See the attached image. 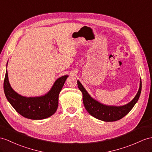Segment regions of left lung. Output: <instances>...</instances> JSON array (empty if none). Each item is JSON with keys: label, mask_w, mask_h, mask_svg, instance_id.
Listing matches in <instances>:
<instances>
[{"label": "left lung", "mask_w": 152, "mask_h": 152, "mask_svg": "<svg viewBox=\"0 0 152 152\" xmlns=\"http://www.w3.org/2000/svg\"><path fill=\"white\" fill-rule=\"evenodd\" d=\"M77 85L83 94V103L87 112L96 119L105 122L116 121L126 115L137 102L142 89L140 79L138 92L132 101L124 106H115L102 104L92 98L79 80H77Z\"/></svg>", "instance_id": "1"}]
</instances>
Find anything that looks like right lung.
Listing matches in <instances>:
<instances>
[{
	"label": "right lung",
	"mask_w": 152,
	"mask_h": 152,
	"mask_svg": "<svg viewBox=\"0 0 152 152\" xmlns=\"http://www.w3.org/2000/svg\"><path fill=\"white\" fill-rule=\"evenodd\" d=\"M68 77V75H64L59 77L54 83L51 90L44 95L26 97L18 94L11 87L6 70L4 80V90L11 105L22 116L33 120L44 119L50 117L57 111L58 95Z\"/></svg>",
	"instance_id": "1"
}]
</instances>
